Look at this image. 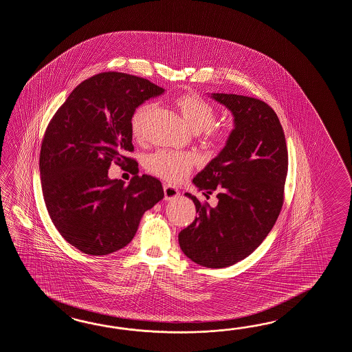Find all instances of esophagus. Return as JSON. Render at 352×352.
<instances>
[{
  "label": "esophagus",
  "instance_id": "esophagus-1",
  "mask_svg": "<svg viewBox=\"0 0 352 352\" xmlns=\"http://www.w3.org/2000/svg\"><path fill=\"white\" fill-rule=\"evenodd\" d=\"M179 196V190L172 186H164V197L166 201H170Z\"/></svg>",
  "mask_w": 352,
  "mask_h": 352
}]
</instances>
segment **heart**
I'll list each match as a JSON object with an SVG mask.
<instances>
[{"instance_id": "b5f03b06", "label": "heart", "mask_w": 352, "mask_h": 352, "mask_svg": "<svg viewBox=\"0 0 352 352\" xmlns=\"http://www.w3.org/2000/svg\"><path fill=\"white\" fill-rule=\"evenodd\" d=\"M174 107L179 111L183 120L193 132H204V138L212 145L223 144L225 132L214 126L216 111L214 105L196 94L180 95L173 100ZM155 112L154 103H144L136 108L131 117V131L136 140H144ZM196 164L193 155L160 150L147 155L146 170L155 177L169 183H179L186 179Z\"/></svg>"}]
</instances>
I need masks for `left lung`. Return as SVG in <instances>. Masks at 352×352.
Instances as JSON below:
<instances>
[{"instance_id":"8db88e82","label":"left lung","mask_w":352,"mask_h":352,"mask_svg":"<svg viewBox=\"0 0 352 352\" xmlns=\"http://www.w3.org/2000/svg\"><path fill=\"white\" fill-rule=\"evenodd\" d=\"M234 117L221 153L195 177L205 196L216 190V207L201 205L178 235L183 253L199 266L223 268L248 257L272 230L283 204L287 147L283 126L268 104L244 95L211 94Z\"/></svg>"}]
</instances>
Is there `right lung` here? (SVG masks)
<instances>
[{
	"label": "right lung",
	"mask_w": 352,
	"mask_h": 352,
	"mask_svg": "<svg viewBox=\"0 0 352 352\" xmlns=\"http://www.w3.org/2000/svg\"><path fill=\"white\" fill-rule=\"evenodd\" d=\"M164 93L146 78L102 72L82 81L53 116L39 156L44 202L63 239L90 256L124 248L147 210L163 199V186L135 174L126 186L109 179L113 163L138 164L131 117L138 105Z\"/></svg>",
	"instance_id": "1"
}]
</instances>
